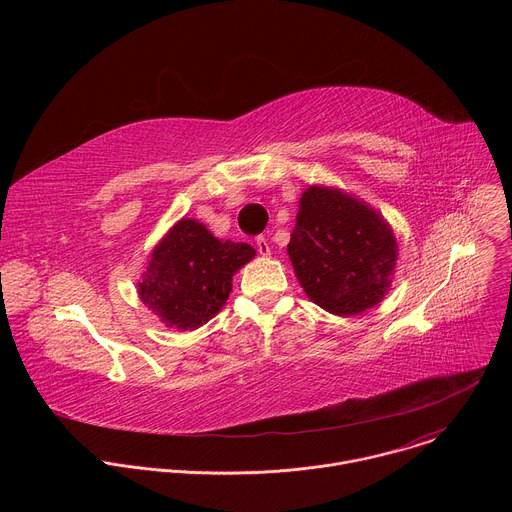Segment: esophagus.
<instances>
[{
    "label": "esophagus",
    "instance_id": "esophagus-1",
    "mask_svg": "<svg viewBox=\"0 0 512 512\" xmlns=\"http://www.w3.org/2000/svg\"><path fill=\"white\" fill-rule=\"evenodd\" d=\"M255 247H257V253H259L261 257H269V255H271V247H269V243H267V239H265L263 235L255 239Z\"/></svg>",
    "mask_w": 512,
    "mask_h": 512
}]
</instances>
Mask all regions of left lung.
<instances>
[{
    "label": "left lung",
    "instance_id": "8db88e82",
    "mask_svg": "<svg viewBox=\"0 0 512 512\" xmlns=\"http://www.w3.org/2000/svg\"><path fill=\"white\" fill-rule=\"evenodd\" d=\"M287 255L314 304L336 316H356L389 291L397 241L367 202L338 188L310 186L300 198Z\"/></svg>",
    "mask_w": 512,
    "mask_h": 512
}]
</instances>
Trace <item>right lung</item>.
I'll use <instances>...</instances> for the list:
<instances>
[{"mask_svg":"<svg viewBox=\"0 0 512 512\" xmlns=\"http://www.w3.org/2000/svg\"><path fill=\"white\" fill-rule=\"evenodd\" d=\"M253 257L251 245L218 241L202 223L182 218L154 249L139 298L166 326L194 330L225 306L233 275Z\"/></svg>","mask_w":512,"mask_h":512,"instance_id":"right-lung-1","label":"right lung"}]
</instances>
